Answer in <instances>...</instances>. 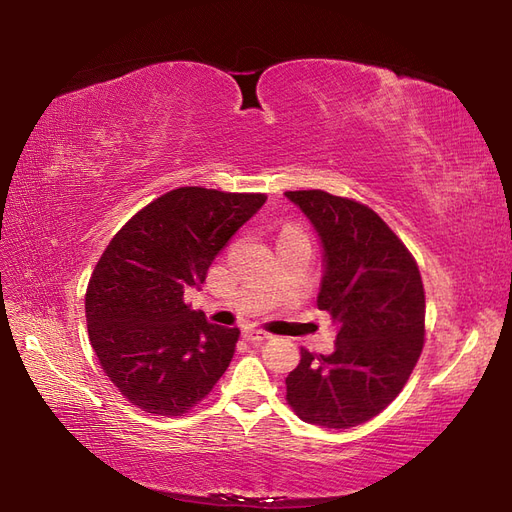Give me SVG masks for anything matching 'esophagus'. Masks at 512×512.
Returning <instances> with one entry per match:
<instances>
[{
	"label": "esophagus",
	"mask_w": 512,
	"mask_h": 512,
	"mask_svg": "<svg viewBox=\"0 0 512 512\" xmlns=\"http://www.w3.org/2000/svg\"><path fill=\"white\" fill-rule=\"evenodd\" d=\"M243 337L247 339V342H265V339H269L271 335H269L267 331H262V329L245 327V329H243Z\"/></svg>",
	"instance_id": "34e87169"
}]
</instances>
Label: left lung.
Wrapping results in <instances>:
<instances>
[{
	"label": "left lung",
	"mask_w": 512,
	"mask_h": 512,
	"mask_svg": "<svg viewBox=\"0 0 512 512\" xmlns=\"http://www.w3.org/2000/svg\"><path fill=\"white\" fill-rule=\"evenodd\" d=\"M322 241L318 309L337 324L335 350L301 348L286 399L305 423L348 429L401 393L423 352L425 290L416 260L376 211L322 190L286 192Z\"/></svg>",
	"instance_id": "8db88e82"
}]
</instances>
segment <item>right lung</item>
<instances>
[{
  "label": "right lung",
  "instance_id": "right-lung-1",
  "mask_svg": "<svg viewBox=\"0 0 512 512\" xmlns=\"http://www.w3.org/2000/svg\"><path fill=\"white\" fill-rule=\"evenodd\" d=\"M265 200L177 188L106 245L85 294L87 331L104 374L132 406L181 416L222 378L239 329L207 322L183 292L205 282L213 258Z\"/></svg>",
  "mask_w": 512,
  "mask_h": 512
}]
</instances>
